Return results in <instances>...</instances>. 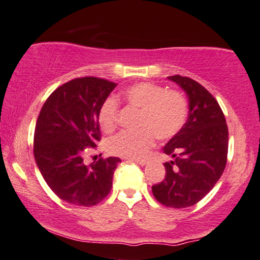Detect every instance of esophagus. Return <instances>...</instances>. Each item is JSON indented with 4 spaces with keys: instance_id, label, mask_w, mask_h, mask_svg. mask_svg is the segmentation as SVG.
<instances>
[{
    "instance_id": "esophagus-1",
    "label": "esophagus",
    "mask_w": 260,
    "mask_h": 260,
    "mask_svg": "<svg viewBox=\"0 0 260 260\" xmlns=\"http://www.w3.org/2000/svg\"><path fill=\"white\" fill-rule=\"evenodd\" d=\"M131 160L136 161L137 164H139V165H141V166H144V165L147 162L146 159H136V158H132V159H131Z\"/></svg>"
}]
</instances>
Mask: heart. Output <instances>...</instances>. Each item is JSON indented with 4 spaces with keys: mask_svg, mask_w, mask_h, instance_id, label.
Here are the masks:
<instances>
[{
    "mask_svg": "<svg viewBox=\"0 0 260 260\" xmlns=\"http://www.w3.org/2000/svg\"><path fill=\"white\" fill-rule=\"evenodd\" d=\"M123 100L139 109L137 126L139 129L123 131L107 143L109 153L124 158H141L153 146L155 136L161 140L171 139L184 126L188 117V102L177 90H166L154 83H137L123 91ZM117 101L109 96L99 110L100 126L106 133L117 124Z\"/></svg>",
    "mask_w": 260,
    "mask_h": 260,
    "instance_id": "obj_1",
    "label": "heart"
}]
</instances>
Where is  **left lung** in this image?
Here are the masks:
<instances>
[{"instance_id":"8db88e82","label":"left lung","mask_w":260,"mask_h":260,"mask_svg":"<svg viewBox=\"0 0 260 260\" xmlns=\"http://www.w3.org/2000/svg\"><path fill=\"white\" fill-rule=\"evenodd\" d=\"M184 90L188 120L162 148L172 160L164 162L165 178L152 186L158 202L170 208L196 205L214 188L226 168L228 128L214 96L193 79L168 77Z\"/></svg>"}]
</instances>
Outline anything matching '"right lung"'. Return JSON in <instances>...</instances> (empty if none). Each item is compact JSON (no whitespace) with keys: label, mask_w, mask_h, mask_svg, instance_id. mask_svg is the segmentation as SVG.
Wrapping results in <instances>:
<instances>
[{"label":"right lung","mask_w":260,"mask_h":260,"mask_svg":"<svg viewBox=\"0 0 260 260\" xmlns=\"http://www.w3.org/2000/svg\"><path fill=\"white\" fill-rule=\"evenodd\" d=\"M117 84L79 77L57 88L44 103L34 131V158L45 182L60 200L76 206L98 205L112 189L117 157L85 165L86 147L101 140L99 110Z\"/></svg>","instance_id":"1"}]
</instances>
